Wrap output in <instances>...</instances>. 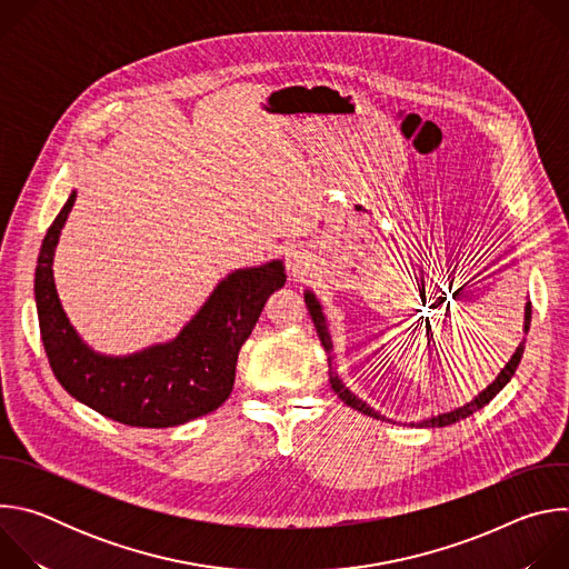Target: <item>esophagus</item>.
I'll list each match as a JSON object with an SVG mask.
<instances>
[{"label": "esophagus", "instance_id": "34e87169", "mask_svg": "<svg viewBox=\"0 0 569 569\" xmlns=\"http://www.w3.org/2000/svg\"><path fill=\"white\" fill-rule=\"evenodd\" d=\"M286 266H288V272H290L292 277H299V274H303V272H306L308 261H306L303 252H299V250H290V252H286Z\"/></svg>", "mask_w": 569, "mask_h": 569}]
</instances>
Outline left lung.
Masks as SVG:
<instances>
[{"label":"left lung","instance_id":"1","mask_svg":"<svg viewBox=\"0 0 569 569\" xmlns=\"http://www.w3.org/2000/svg\"><path fill=\"white\" fill-rule=\"evenodd\" d=\"M303 299H306L308 312H310V317H312L317 336H319V340H321V347H323V351L329 353V376H331V387H333V391L349 405V408H353V410H358V412H362V415H367V417H373V419H382V421H385V417H380L376 410H371L367 402H362L358 396H353V393L342 385V380H340V376H338V371H336V367H333V342H331V336H329V329H327V319H323L321 306H319V301L315 299L312 292H306ZM529 323H531V301H527V306H525V333H529ZM525 342H527V340L520 342V347L516 349V353H513V358L507 362V367L500 371V376H498L489 387H486L475 400L466 402L463 408H459V410H452V412L432 417V419H428V421H421L419 428H443V426L457 423V421L470 417L472 412L481 410L486 402H491V400L500 393V389L511 380V376L516 373V369H518V365H520V358H522V351H525ZM412 426H415V423H412Z\"/></svg>","mask_w":569,"mask_h":569}]
</instances>
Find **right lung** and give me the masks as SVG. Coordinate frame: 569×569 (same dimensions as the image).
Returning <instances> with one entry per match:
<instances>
[{
  "label": "right lung",
  "mask_w": 569,
  "mask_h": 569,
  "mask_svg": "<svg viewBox=\"0 0 569 569\" xmlns=\"http://www.w3.org/2000/svg\"><path fill=\"white\" fill-rule=\"evenodd\" d=\"M73 200L76 193L49 227L36 268L40 336L58 382L94 412L132 428H173L218 410L233 389L240 347L268 297L286 283L283 263L229 274L173 342L128 358L99 356L71 329L51 270Z\"/></svg>",
  "instance_id": "obj_1"
}]
</instances>
